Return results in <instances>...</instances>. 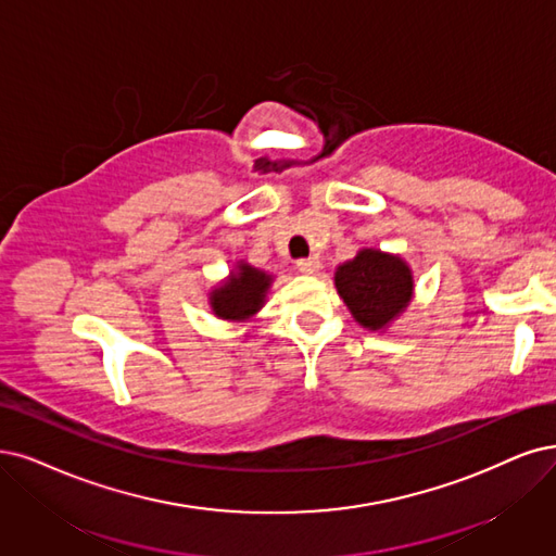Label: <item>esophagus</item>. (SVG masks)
I'll list each match as a JSON object with an SVG mask.
<instances>
[{"instance_id": "esophagus-1", "label": "esophagus", "mask_w": 556, "mask_h": 556, "mask_svg": "<svg viewBox=\"0 0 556 556\" xmlns=\"http://www.w3.org/2000/svg\"><path fill=\"white\" fill-rule=\"evenodd\" d=\"M318 267H320V261H318L316 256L300 258V261H298V270H300V273H304V275H314V273H318Z\"/></svg>"}]
</instances>
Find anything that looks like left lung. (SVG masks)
Here are the masks:
<instances>
[{
  "mask_svg": "<svg viewBox=\"0 0 556 556\" xmlns=\"http://www.w3.org/2000/svg\"><path fill=\"white\" fill-rule=\"evenodd\" d=\"M334 283L355 320L368 330H380L396 318L413 295L409 267L399 256L378 250H362L353 261L343 263Z\"/></svg>",
  "mask_w": 556,
  "mask_h": 556,
  "instance_id": "8db88e82",
  "label": "left lung"
}]
</instances>
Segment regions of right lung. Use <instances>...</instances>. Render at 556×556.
<instances>
[{"instance_id":"add662e5","label":"right lung","mask_w":556,"mask_h":556,"mask_svg":"<svg viewBox=\"0 0 556 556\" xmlns=\"http://www.w3.org/2000/svg\"><path fill=\"white\" fill-rule=\"evenodd\" d=\"M270 275L256 270V267L240 263V273L231 275V279L211 298L215 316L238 320L256 314L265 302V291L270 289Z\"/></svg>"}]
</instances>
